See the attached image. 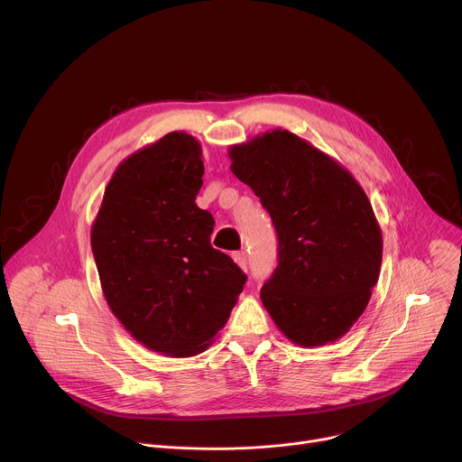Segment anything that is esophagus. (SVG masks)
<instances>
[{"instance_id":"esophagus-1","label":"esophagus","mask_w":462,"mask_h":462,"mask_svg":"<svg viewBox=\"0 0 462 462\" xmlns=\"http://www.w3.org/2000/svg\"><path fill=\"white\" fill-rule=\"evenodd\" d=\"M232 259L237 263V267H241L243 271H246L248 267V259H246V252H232Z\"/></svg>"}]
</instances>
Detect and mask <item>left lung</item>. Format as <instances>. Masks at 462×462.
Segmentation results:
<instances>
[{
	"mask_svg": "<svg viewBox=\"0 0 462 462\" xmlns=\"http://www.w3.org/2000/svg\"><path fill=\"white\" fill-rule=\"evenodd\" d=\"M232 173L273 217L278 267L261 301L303 347L342 338L378 282L382 232L355 177L287 129L232 146Z\"/></svg>",
	"mask_w": 462,
	"mask_h": 462,
	"instance_id": "1",
	"label": "left lung"
}]
</instances>
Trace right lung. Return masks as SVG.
Returning <instances> with one entry per match:
<instances>
[{
    "mask_svg": "<svg viewBox=\"0 0 462 462\" xmlns=\"http://www.w3.org/2000/svg\"><path fill=\"white\" fill-rule=\"evenodd\" d=\"M201 144L182 131L129 155L106 186L91 248L106 301L125 331L166 356L205 351L246 276L210 245L214 217L195 205Z\"/></svg>",
    "mask_w": 462,
    "mask_h": 462,
    "instance_id": "obj_1",
    "label": "right lung"
}]
</instances>
